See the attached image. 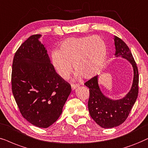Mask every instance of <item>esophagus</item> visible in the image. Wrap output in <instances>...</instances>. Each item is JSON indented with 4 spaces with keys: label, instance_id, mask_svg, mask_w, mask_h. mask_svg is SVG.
I'll return each mask as SVG.
<instances>
[{
    "label": "esophagus",
    "instance_id": "1",
    "mask_svg": "<svg viewBox=\"0 0 148 148\" xmlns=\"http://www.w3.org/2000/svg\"><path fill=\"white\" fill-rule=\"evenodd\" d=\"M78 84H71V87H72V89H73V90H74V89H76V88L77 87H78Z\"/></svg>",
    "mask_w": 148,
    "mask_h": 148
}]
</instances>
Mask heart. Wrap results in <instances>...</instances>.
<instances>
[{"instance_id":"b5f03b06","label":"heart","mask_w":148,"mask_h":148,"mask_svg":"<svg viewBox=\"0 0 148 148\" xmlns=\"http://www.w3.org/2000/svg\"><path fill=\"white\" fill-rule=\"evenodd\" d=\"M107 47L102 37L86 36L70 37L63 41L58 50L51 52L50 60L57 74L68 79L72 71L85 79L94 77L103 65Z\"/></svg>"}]
</instances>
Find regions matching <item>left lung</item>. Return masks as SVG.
Here are the masks:
<instances>
[{
    "instance_id": "1",
    "label": "left lung",
    "mask_w": 148,
    "mask_h": 148,
    "mask_svg": "<svg viewBox=\"0 0 148 148\" xmlns=\"http://www.w3.org/2000/svg\"><path fill=\"white\" fill-rule=\"evenodd\" d=\"M115 57H121L130 61L133 68L132 87L126 96L119 100H111L104 96L98 85V76L85 83L89 88L88 108L91 118L104 128H111L124 123L135 103L139 92V72L131 52L124 41L118 37L114 38Z\"/></svg>"
}]
</instances>
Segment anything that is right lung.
<instances>
[{
    "label": "right lung",
    "instance_id": "add662e5",
    "mask_svg": "<svg viewBox=\"0 0 148 148\" xmlns=\"http://www.w3.org/2000/svg\"><path fill=\"white\" fill-rule=\"evenodd\" d=\"M40 37L31 35L15 53L12 89L24 118L46 128L60 117L72 88L56 72Z\"/></svg>",
    "mask_w": 148,
    "mask_h": 148
}]
</instances>
